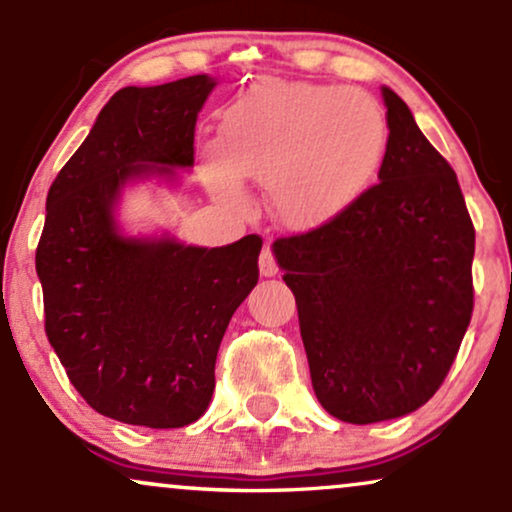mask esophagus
I'll use <instances>...</instances> for the list:
<instances>
[{"mask_svg": "<svg viewBox=\"0 0 512 512\" xmlns=\"http://www.w3.org/2000/svg\"><path fill=\"white\" fill-rule=\"evenodd\" d=\"M260 272L262 276H276V272H279V267H276V260H274V252L269 245H264V250L260 252Z\"/></svg>", "mask_w": 512, "mask_h": 512, "instance_id": "1", "label": "esophagus"}]
</instances>
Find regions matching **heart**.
Segmentation results:
<instances>
[{
    "label": "heart",
    "instance_id": "1",
    "mask_svg": "<svg viewBox=\"0 0 512 512\" xmlns=\"http://www.w3.org/2000/svg\"><path fill=\"white\" fill-rule=\"evenodd\" d=\"M387 125L363 91L303 81H262L223 115L221 142L202 149L211 190L245 202L243 180L264 182L289 226L310 228L349 209L385 156Z\"/></svg>",
    "mask_w": 512,
    "mask_h": 512
}]
</instances>
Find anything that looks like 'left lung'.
<instances>
[{"instance_id":"obj_1","label":"left lung","mask_w":512,"mask_h":512,"mask_svg":"<svg viewBox=\"0 0 512 512\" xmlns=\"http://www.w3.org/2000/svg\"><path fill=\"white\" fill-rule=\"evenodd\" d=\"M378 180L342 214L274 240L296 296L320 404L346 424L411 414L436 395L472 320L474 226L450 163L383 88Z\"/></svg>"}]
</instances>
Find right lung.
I'll return each mask as SVG.
<instances>
[{"mask_svg": "<svg viewBox=\"0 0 512 512\" xmlns=\"http://www.w3.org/2000/svg\"><path fill=\"white\" fill-rule=\"evenodd\" d=\"M207 74L120 88L48 192L35 272L45 334L98 414L182 428L204 414L228 322L260 279V236L223 248L127 238L115 204L129 180L195 163Z\"/></svg>", "mask_w": 512, "mask_h": 512, "instance_id": "obj_1", "label": "right lung"}]
</instances>
